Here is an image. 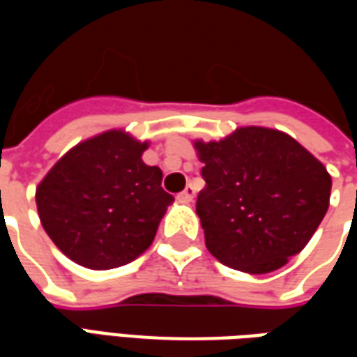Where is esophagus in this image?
I'll return each mask as SVG.
<instances>
[{"instance_id":"esophagus-1","label":"esophagus","mask_w":357,"mask_h":357,"mask_svg":"<svg viewBox=\"0 0 357 357\" xmlns=\"http://www.w3.org/2000/svg\"><path fill=\"white\" fill-rule=\"evenodd\" d=\"M178 199L181 202H191L195 199V189L191 185H187L181 193L178 195Z\"/></svg>"}]
</instances>
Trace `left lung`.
Listing matches in <instances>:
<instances>
[{"mask_svg": "<svg viewBox=\"0 0 357 357\" xmlns=\"http://www.w3.org/2000/svg\"><path fill=\"white\" fill-rule=\"evenodd\" d=\"M195 149L204 164L197 214L210 255L260 275L306 247L329 208L331 176L298 141L247 126Z\"/></svg>", "mask_w": 357, "mask_h": 357, "instance_id": "left-lung-1", "label": "left lung"}]
</instances>
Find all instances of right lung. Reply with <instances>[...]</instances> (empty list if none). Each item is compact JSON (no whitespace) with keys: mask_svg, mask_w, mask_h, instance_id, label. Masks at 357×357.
<instances>
[{"mask_svg":"<svg viewBox=\"0 0 357 357\" xmlns=\"http://www.w3.org/2000/svg\"><path fill=\"white\" fill-rule=\"evenodd\" d=\"M149 143L122 130L78 143L36 189L45 233L73 262L112 269L143 255L174 197L162 172L141 160Z\"/></svg>","mask_w":357,"mask_h":357,"instance_id":"right-lung-1","label":"right lung"}]
</instances>
